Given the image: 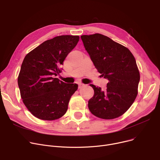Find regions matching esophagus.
I'll return each mask as SVG.
<instances>
[{"instance_id":"esophagus-1","label":"esophagus","mask_w":160,"mask_h":160,"mask_svg":"<svg viewBox=\"0 0 160 160\" xmlns=\"http://www.w3.org/2000/svg\"><path fill=\"white\" fill-rule=\"evenodd\" d=\"M85 86H86V85L83 84V83H78V88H79V89H81L82 88L84 87Z\"/></svg>"}]
</instances>
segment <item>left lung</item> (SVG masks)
I'll list each match as a JSON object with an SVG mask.
<instances>
[{
  "label": "left lung",
  "instance_id": "obj_1",
  "mask_svg": "<svg viewBox=\"0 0 160 160\" xmlns=\"http://www.w3.org/2000/svg\"><path fill=\"white\" fill-rule=\"evenodd\" d=\"M81 39L95 68L109 81L104 91L90 84L94 95L88 101L89 110L101 119L119 117L138 95L140 74L135 58L128 48L100 33L83 35Z\"/></svg>",
  "mask_w": 160,
  "mask_h": 160
}]
</instances>
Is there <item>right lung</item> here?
I'll return each mask as SVG.
<instances>
[{"mask_svg":"<svg viewBox=\"0 0 160 160\" xmlns=\"http://www.w3.org/2000/svg\"><path fill=\"white\" fill-rule=\"evenodd\" d=\"M78 36H60L44 41L24 58L18 77L21 97L30 113L42 120L62 117L68 109L77 83L56 78L60 67L77 45Z\"/></svg>","mask_w":160,"mask_h":160,"instance_id":"1","label":"right lung"}]
</instances>
